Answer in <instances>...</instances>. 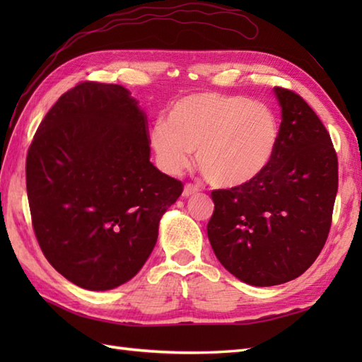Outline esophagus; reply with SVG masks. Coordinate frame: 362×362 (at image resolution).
<instances>
[{
  "mask_svg": "<svg viewBox=\"0 0 362 362\" xmlns=\"http://www.w3.org/2000/svg\"><path fill=\"white\" fill-rule=\"evenodd\" d=\"M197 191H199V188L196 185H191V183H188V185H185V188H183L182 196L183 197H191V196H194Z\"/></svg>",
  "mask_w": 362,
  "mask_h": 362,
  "instance_id": "1",
  "label": "esophagus"
}]
</instances>
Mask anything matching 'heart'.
Wrapping results in <instances>:
<instances>
[{"label":"heart","instance_id":"b5f03b06","mask_svg":"<svg viewBox=\"0 0 362 362\" xmlns=\"http://www.w3.org/2000/svg\"><path fill=\"white\" fill-rule=\"evenodd\" d=\"M158 166L177 175L191 163L213 187L240 188L271 166L280 143V121L271 107L244 96L194 93L180 98L149 132Z\"/></svg>","mask_w":362,"mask_h":362}]
</instances>
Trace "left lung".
I'll return each instance as SVG.
<instances>
[{"instance_id": "8db88e82", "label": "left lung", "mask_w": 362, "mask_h": 362, "mask_svg": "<svg viewBox=\"0 0 362 362\" xmlns=\"http://www.w3.org/2000/svg\"><path fill=\"white\" fill-rule=\"evenodd\" d=\"M280 143L264 174L245 187L214 189L206 233L236 279L275 286L308 269L332 226L337 157L325 126L302 96L275 87Z\"/></svg>"}]
</instances>
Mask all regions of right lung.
I'll use <instances>...</instances> for the list:
<instances>
[{"instance_id":"right-lung-1","label":"right lung","mask_w":362,"mask_h":362,"mask_svg":"<svg viewBox=\"0 0 362 362\" xmlns=\"http://www.w3.org/2000/svg\"><path fill=\"white\" fill-rule=\"evenodd\" d=\"M148 119L130 91L81 82L38 126L26 158L34 232L49 264L88 291L129 281L183 191L151 163Z\"/></svg>"}]
</instances>
